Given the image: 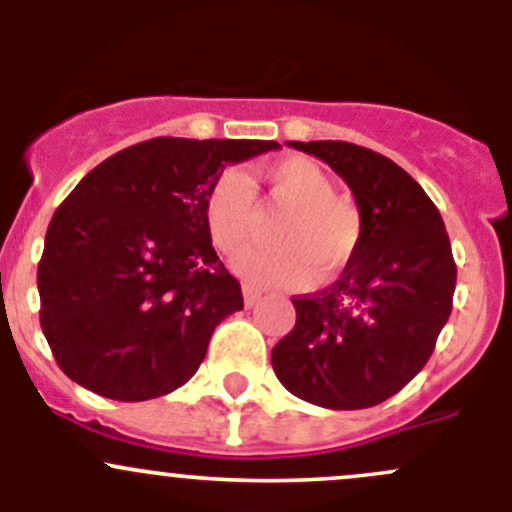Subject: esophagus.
I'll return each mask as SVG.
<instances>
[{"label":"esophagus","instance_id":"1","mask_svg":"<svg viewBox=\"0 0 512 512\" xmlns=\"http://www.w3.org/2000/svg\"><path fill=\"white\" fill-rule=\"evenodd\" d=\"M242 297H245V307H252V304H257V299L262 297V292L252 285H242Z\"/></svg>","mask_w":512,"mask_h":512}]
</instances>
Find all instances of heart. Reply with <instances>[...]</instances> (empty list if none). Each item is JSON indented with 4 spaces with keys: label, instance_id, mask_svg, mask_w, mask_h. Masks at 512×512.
I'll return each instance as SVG.
<instances>
[{
    "label": "heart",
    "instance_id": "b5f03b06",
    "mask_svg": "<svg viewBox=\"0 0 512 512\" xmlns=\"http://www.w3.org/2000/svg\"><path fill=\"white\" fill-rule=\"evenodd\" d=\"M267 185L270 203L287 210L275 227L282 245L252 247L232 265L255 285H285L304 280L309 267L329 275L352 257L361 237V215L349 200L337 198L334 180L314 160L292 156L255 170ZM205 227L225 255H235L255 232L252 185L237 170H225L205 193Z\"/></svg>",
    "mask_w": 512,
    "mask_h": 512
}]
</instances>
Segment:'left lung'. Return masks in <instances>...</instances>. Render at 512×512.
Instances as JSON below:
<instances>
[{
    "mask_svg": "<svg viewBox=\"0 0 512 512\" xmlns=\"http://www.w3.org/2000/svg\"><path fill=\"white\" fill-rule=\"evenodd\" d=\"M352 188L359 245L334 285L294 297L297 322L272 369L297 399L352 411L404 389L453 309L456 262L441 213L404 168L344 141H287Z\"/></svg>",
    "mask_w": 512,
    "mask_h": 512,
    "instance_id": "left-lung-1",
    "label": "left lung"
}]
</instances>
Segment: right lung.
<instances>
[{
  "label": "right lung",
  "mask_w": 512,
  "mask_h": 512,
  "mask_svg": "<svg viewBox=\"0 0 512 512\" xmlns=\"http://www.w3.org/2000/svg\"><path fill=\"white\" fill-rule=\"evenodd\" d=\"M275 141L151 138L113 153L56 208L36 285L56 364L94 394L148 401L198 371L215 327L242 309L205 227L227 163Z\"/></svg>",
  "instance_id": "add662e5"
}]
</instances>
